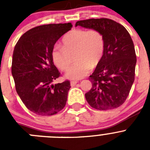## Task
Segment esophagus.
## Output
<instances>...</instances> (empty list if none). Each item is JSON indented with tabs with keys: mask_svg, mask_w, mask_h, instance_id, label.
Masks as SVG:
<instances>
[{
	"mask_svg": "<svg viewBox=\"0 0 150 150\" xmlns=\"http://www.w3.org/2000/svg\"><path fill=\"white\" fill-rule=\"evenodd\" d=\"M78 82L77 81H75V80H73V81L71 82V85L72 86H75V85Z\"/></svg>",
	"mask_w": 150,
	"mask_h": 150,
	"instance_id": "34e87169",
	"label": "esophagus"
}]
</instances>
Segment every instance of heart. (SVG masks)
I'll list each match as a JSON object with an SVG mask.
<instances>
[{"mask_svg": "<svg viewBox=\"0 0 150 150\" xmlns=\"http://www.w3.org/2000/svg\"><path fill=\"white\" fill-rule=\"evenodd\" d=\"M62 46H55L51 52L52 60L61 71H67L74 58L75 64L66 77L79 79L86 76L91 67H96L104 55L105 40L101 32L95 29H74L64 34Z\"/></svg>", "mask_w": 150, "mask_h": 150, "instance_id": "heart-1", "label": "heart"}]
</instances>
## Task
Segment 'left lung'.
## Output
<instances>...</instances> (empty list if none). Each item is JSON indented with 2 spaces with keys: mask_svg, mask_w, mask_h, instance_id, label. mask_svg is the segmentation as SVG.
Instances as JSON below:
<instances>
[{
  "mask_svg": "<svg viewBox=\"0 0 150 150\" xmlns=\"http://www.w3.org/2000/svg\"><path fill=\"white\" fill-rule=\"evenodd\" d=\"M77 25L99 30L105 40L103 57L88 77L92 86L85 95L87 102L99 110L120 107L134 81L137 62L129 33L121 24L106 18L78 21Z\"/></svg>",
  "mask_w": 150,
  "mask_h": 150,
  "instance_id": "left-lung-1",
  "label": "left lung"
}]
</instances>
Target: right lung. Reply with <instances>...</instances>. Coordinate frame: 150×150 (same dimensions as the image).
Returning a JSON list of instances; mask_svg holds the SVG:
<instances>
[{"label": "right lung", "instance_id": "obj_1", "mask_svg": "<svg viewBox=\"0 0 150 150\" xmlns=\"http://www.w3.org/2000/svg\"><path fill=\"white\" fill-rule=\"evenodd\" d=\"M72 28L71 23L49 24L30 29L16 44L12 75L16 90L29 110L52 116L63 109L71 88L69 80L52 84L60 72L52 60L56 41Z\"/></svg>", "mask_w": 150, "mask_h": 150}]
</instances>
